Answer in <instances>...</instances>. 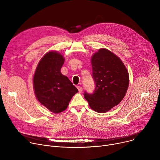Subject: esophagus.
I'll return each mask as SVG.
<instances>
[{
  "instance_id": "34e87169",
  "label": "esophagus",
  "mask_w": 160,
  "mask_h": 160,
  "mask_svg": "<svg viewBox=\"0 0 160 160\" xmlns=\"http://www.w3.org/2000/svg\"><path fill=\"white\" fill-rule=\"evenodd\" d=\"M77 88H78L79 92H82V90H83V89H82V88L81 86H77Z\"/></svg>"
}]
</instances>
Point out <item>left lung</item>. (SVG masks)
<instances>
[{
	"label": "left lung",
	"instance_id": "8db88e82",
	"mask_svg": "<svg viewBox=\"0 0 160 160\" xmlns=\"http://www.w3.org/2000/svg\"><path fill=\"white\" fill-rule=\"evenodd\" d=\"M94 93H84L89 107L98 113H105L118 105L129 85V74L119 57L106 48H100L91 58Z\"/></svg>",
	"mask_w": 160,
	"mask_h": 160
}]
</instances>
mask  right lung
Masks as SVG:
<instances>
[{"label":"right lung","mask_w":160,"mask_h":160,"mask_svg":"<svg viewBox=\"0 0 160 160\" xmlns=\"http://www.w3.org/2000/svg\"><path fill=\"white\" fill-rule=\"evenodd\" d=\"M65 58L54 50L47 52L38 63L33 78L36 98L54 113L65 110L72 97L78 90L61 72Z\"/></svg>","instance_id":"obj_1"}]
</instances>
